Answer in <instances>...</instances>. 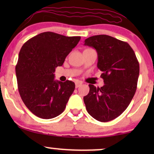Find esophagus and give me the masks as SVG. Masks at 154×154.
<instances>
[{"mask_svg": "<svg viewBox=\"0 0 154 154\" xmlns=\"http://www.w3.org/2000/svg\"><path fill=\"white\" fill-rule=\"evenodd\" d=\"M81 85H82V83H81V82H76V83H75V88H79Z\"/></svg>", "mask_w": 154, "mask_h": 154, "instance_id": "34e87169", "label": "esophagus"}]
</instances>
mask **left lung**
I'll return each instance as SVG.
<instances>
[{
	"label": "left lung",
	"instance_id": "obj_1",
	"mask_svg": "<svg viewBox=\"0 0 154 154\" xmlns=\"http://www.w3.org/2000/svg\"><path fill=\"white\" fill-rule=\"evenodd\" d=\"M84 45L97 52V67L104 82L101 88L90 84L89 93L83 97L86 109L94 119L110 121L119 116L133 98L140 64L129 44L110 35L89 37Z\"/></svg>",
	"mask_w": 154,
	"mask_h": 154
}]
</instances>
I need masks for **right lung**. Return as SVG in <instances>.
Instances as JSON below:
<instances>
[{
    "mask_svg": "<svg viewBox=\"0 0 154 154\" xmlns=\"http://www.w3.org/2000/svg\"><path fill=\"white\" fill-rule=\"evenodd\" d=\"M80 40V36L48 31L31 38L21 48L15 67L19 92L26 106L36 116L53 119L66 108L75 83L55 81L54 73Z\"/></svg>",
    "mask_w": 154,
    "mask_h": 154,
    "instance_id": "1",
    "label": "right lung"
}]
</instances>
